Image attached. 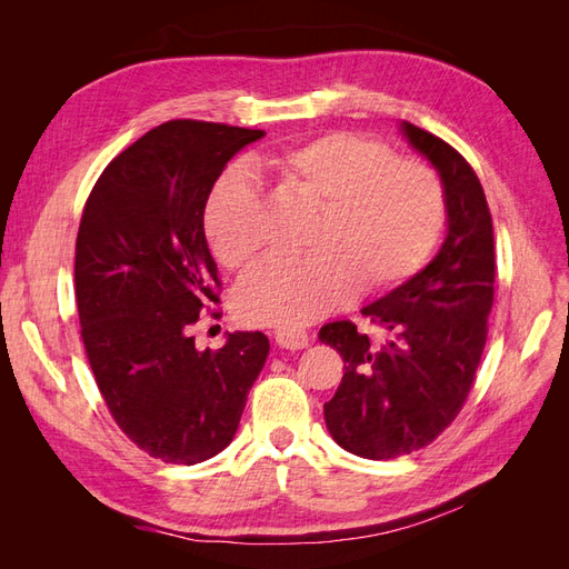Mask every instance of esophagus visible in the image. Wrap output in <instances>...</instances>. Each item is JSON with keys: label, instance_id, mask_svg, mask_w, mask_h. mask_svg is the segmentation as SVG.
Here are the masks:
<instances>
[{"label": "esophagus", "instance_id": "34e87169", "mask_svg": "<svg viewBox=\"0 0 569 569\" xmlns=\"http://www.w3.org/2000/svg\"><path fill=\"white\" fill-rule=\"evenodd\" d=\"M274 341H278L280 349H306L308 341H311V337H308L306 330H297V327H280V330H274Z\"/></svg>", "mask_w": 569, "mask_h": 569}]
</instances>
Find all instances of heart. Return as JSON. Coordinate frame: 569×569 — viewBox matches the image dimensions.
Masks as SVG:
<instances>
[{"mask_svg":"<svg viewBox=\"0 0 569 569\" xmlns=\"http://www.w3.org/2000/svg\"><path fill=\"white\" fill-rule=\"evenodd\" d=\"M284 192L311 209L306 256L266 263L234 291L247 325L299 327L347 306L356 289L387 291L432 253L443 226V187L429 166L393 159L353 132H325L258 161ZM203 232L218 261L239 270L263 249V203L247 170L222 173L203 203Z\"/></svg>","mask_w":569,"mask_h":569,"instance_id":"1","label":"heart"}]
</instances>
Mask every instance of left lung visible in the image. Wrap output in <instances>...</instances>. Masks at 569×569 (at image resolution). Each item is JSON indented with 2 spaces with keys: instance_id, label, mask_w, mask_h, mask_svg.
Returning <instances> with one entry per match:
<instances>
[{
  "instance_id": "obj_1",
  "label": "left lung",
  "mask_w": 569,
  "mask_h": 569,
  "mask_svg": "<svg viewBox=\"0 0 569 569\" xmlns=\"http://www.w3.org/2000/svg\"><path fill=\"white\" fill-rule=\"evenodd\" d=\"M408 144L443 187L446 239L410 280L363 308L387 339L370 341L349 320L327 322L320 341L343 358L325 425L360 458L389 460L432 443L468 399L493 303V226L470 163L432 132L401 123Z\"/></svg>"
}]
</instances>
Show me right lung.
I'll list each match as a JSON object with an SVG mask.
<instances>
[{
	"instance_id": "right-lung-1",
	"label": "right lung",
	"mask_w": 569,
	"mask_h": 569,
	"mask_svg": "<svg viewBox=\"0 0 569 569\" xmlns=\"http://www.w3.org/2000/svg\"><path fill=\"white\" fill-rule=\"evenodd\" d=\"M263 130L168 120L104 168L76 242L80 335L104 403L151 458L197 465L232 441L263 370V332L197 351L189 327L218 303L203 203ZM218 316V313H216Z\"/></svg>"
}]
</instances>
